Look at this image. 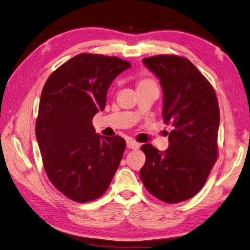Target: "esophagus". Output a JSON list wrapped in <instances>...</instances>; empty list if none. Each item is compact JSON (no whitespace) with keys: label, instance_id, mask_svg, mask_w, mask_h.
<instances>
[{"label":"esophagus","instance_id":"34e87169","mask_svg":"<svg viewBox=\"0 0 250 250\" xmlns=\"http://www.w3.org/2000/svg\"><path fill=\"white\" fill-rule=\"evenodd\" d=\"M126 147L132 150H136L139 148V144L135 141H133V139H129V141L126 142Z\"/></svg>","mask_w":250,"mask_h":250}]
</instances>
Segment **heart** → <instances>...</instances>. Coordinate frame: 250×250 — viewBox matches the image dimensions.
<instances>
[{"label":"heart","mask_w":250,"mask_h":250,"mask_svg":"<svg viewBox=\"0 0 250 250\" xmlns=\"http://www.w3.org/2000/svg\"><path fill=\"white\" fill-rule=\"evenodd\" d=\"M147 83H150V81H148V80H142V81H139V83H138V85H137V86H139V85H144V84H147Z\"/></svg>","instance_id":"b5f03b06"}]
</instances>
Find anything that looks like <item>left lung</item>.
Listing matches in <instances>:
<instances>
[{
  "mask_svg": "<svg viewBox=\"0 0 250 250\" xmlns=\"http://www.w3.org/2000/svg\"><path fill=\"white\" fill-rule=\"evenodd\" d=\"M143 62L160 79L163 119L172 130L166 151L143 145L146 162L139 175L150 194L166 204H177L198 193L217 160V97L210 82L185 57L155 55Z\"/></svg>",
  "mask_w": 250,
  "mask_h": 250,
  "instance_id": "1",
  "label": "left lung"
}]
</instances>
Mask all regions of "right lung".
<instances>
[{"instance_id": "add662e5", "label": "right lung", "mask_w": 250, "mask_h": 250, "mask_svg": "<svg viewBox=\"0 0 250 250\" xmlns=\"http://www.w3.org/2000/svg\"><path fill=\"white\" fill-rule=\"evenodd\" d=\"M131 67L116 56L78 54L46 80L36 138L51 183L69 199L87 202L111 184L125 149L120 136L97 134L91 120L103 111L114 79Z\"/></svg>"}]
</instances>
